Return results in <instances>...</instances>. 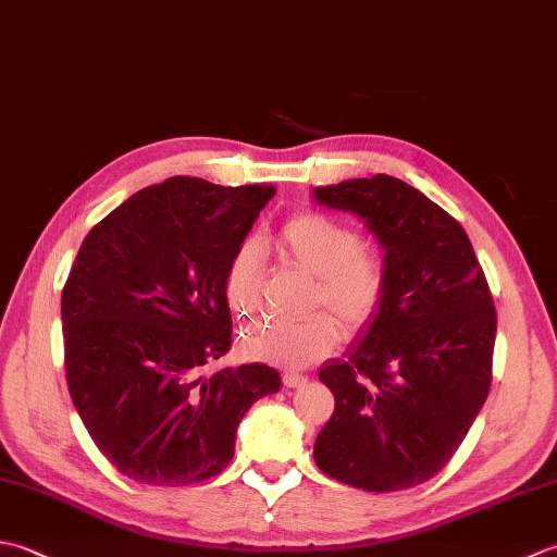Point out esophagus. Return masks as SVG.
<instances>
[{
  "mask_svg": "<svg viewBox=\"0 0 557 557\" xmlns=\"http://www.w3.org/2000/svg\"><path fill=\"white\" fill-rule=\"evenodd\" d=\"M306 381H309V377L301 373H294V371H287L285 375H282V383H285V387H301V385H306Z\"/></svg>",
  "mask_w": 557,
  "mask_h": 557,
  "instance_id": "obj_1",
  "label": "esophagus"
}]
</instances>
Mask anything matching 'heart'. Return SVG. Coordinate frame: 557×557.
<instances>
[{"label":"heart","instance_id":"obj_1","mask_svg":"<svg viewBox=\"0 0 557 557\" xmlns=\"http://www.w3.org/2000/svg\"><path fill=\"white\" fill-rule=\"evenodd\" d=\"M275 244L282 258L313 275L311 309L325 306L347 333H361L383 311L389 292L387 260L366 248L363 236L349 224L323 212H299L277 230ZM260 289V246L244 239L224 268V297L234 313L248 315L258 309ZM339 323L323 311L299 323H256L242 335V349L256 361L301 369L337 347Z\"/></svg>","mask_w":557,"mask_h":557}]
</instances>
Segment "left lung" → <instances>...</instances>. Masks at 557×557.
<instances>
[{"label":"left lung","instance_id":"left-lung-1","mask_svg":"<svg viewBox=\"0 0 557 557\" xmlns=\"http://www.w3.org/2000/svg\"><path fill=\"white\" fill-rule=\"evenodd\" d=\"M381 242L389 292L345 359L318 377L335 411L313 457L330 479L371 493L419 486L465 441L493 381L495 306L465 227L387 174L313 188Z\"/></svg>","mask_w":557,"mask_h":557}]
</instances>
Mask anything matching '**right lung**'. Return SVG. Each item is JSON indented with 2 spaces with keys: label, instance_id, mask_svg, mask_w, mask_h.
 Returning <instances> with one entry per match:
<instances>
[{
  "label": "right lung",
  "instance_id": "add662e5",
  "mask_svg": "<svg viewBox=\"0 0 557 557\" xmlns=\"http://www.w3.org/2000/svg\"><path fill=\"white\" fill-rule=\"evenodd\" d=\"M275 186L172 176L83 239L62 292L71 399L124 476L188 486L234 457L236 425L282 377L265 363L208 373L232 347L224 268Z\"/></svg>",
  "mask_w": 557,
  "mask_h": 557
}]
</instances>
